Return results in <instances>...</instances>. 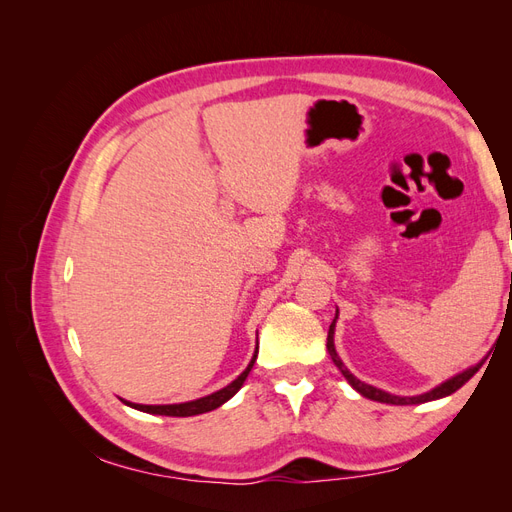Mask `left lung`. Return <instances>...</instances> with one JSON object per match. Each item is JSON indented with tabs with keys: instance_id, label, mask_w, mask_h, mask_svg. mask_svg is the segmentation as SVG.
Masks as SVG:
<instances>
[{
	"instance_id": "left-lung-1",
	"label": "left lung",
	"mask_w": 512,
	"mask_h": 512,
	"mask_svg": "<svg viewBox=\"0 0 512 512\" xmlns=\"http://www.w3.org/2000/svg\"><path fill=\"white\" fill-rule=\"evenodd\" d=\"M333 331H335V320H333V324H331V327H329V337H327V350H329V354H331L333 363L339 367V371H342L344 378H346V380L352 384V389H354V391H359V393H361L363 397H367V399L380 401V404H393V406H412V404H425V401L446 397V395L455 393L457 389H461V386L466 384V382H468V380H470V378L476 374V371L480 369V365H476V367H470V369L463 371V374H459V376H455V378H451V380L442 382L440 386H436V389L429 391V393L416 395V397H397V395H391V393H384V391L376 389V386H369V384L361 382L359 378H354V376L350 374V371L344 367L342 359H339L337 352H335V346H333Z\"/></svg>"
}]
</instances>
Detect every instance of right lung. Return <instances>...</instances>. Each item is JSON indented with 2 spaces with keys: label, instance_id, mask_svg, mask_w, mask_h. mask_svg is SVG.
<instances>
[{
  "label": "right lung",
  "instance_id": "add662e5",
  "mask_svg": "<svg viewBox=\"0 0 512 512\" xmlns=\"http://www.w3.org/2000/svg\"><path fill=\"white\" fill-rule=\"evenodd\" d=\"M256 356H258V350H256V354H254V359L250 361V365L245 367L243 374H241L237 380H232L228 386H224L222 391L213 393V395L200 397V399H196V401H185V404H170V406H143V404H130V401H123V404H128V406H132V408H136V410H141V412L164 414V416H194V414L211 412V410H215V408H220L222 404H226V401L241 389L245 378H247V374H250L252 367H254Z\"/></svg>",
  "mask_w": 512,
  "mask_h": 512
}]
</instances>
